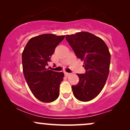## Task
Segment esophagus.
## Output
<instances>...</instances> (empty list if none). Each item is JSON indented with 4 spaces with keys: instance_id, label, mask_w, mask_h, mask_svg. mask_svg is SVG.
I'll use <instances>...</instances> for the list:
<instances>
[{
    "instance_id": "obj_1",
    "label": "esophagus",
    "mask_w": 130,
    "mask_h": 130,
    "mask_svg": "<svg viewBox=\"0 0 130 130\" xmlns=\"http://www.w3.org/2000/svg\"><path fill=\"white\" fill-rule=\"evenodd\" d=\"M64 74H65V75L67 76H68L70 75L69 73H67V72H66V71H65V72H64Z\"/></svg>"
}]
</instances>
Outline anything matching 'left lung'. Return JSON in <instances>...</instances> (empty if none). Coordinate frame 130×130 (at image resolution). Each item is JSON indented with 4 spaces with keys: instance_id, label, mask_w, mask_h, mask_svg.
<instances>
[{
    "instance_id": "left-lung-1",
    "label": "left lung",
    "mask_w": 130,
    "mask_h": 130,
    "mask_svg": "<svg viewBox=\"0 0 130 130\" xmlns=\"http://www.w3.org/2000/svg\"><path fill=\"white\" fill-rule=\"evenodd\" d=\"M67 42L76 56L84 61L86 72L77 74L79 83L71 86L78 100L89 101L95 98L103 89L109 72L111 54L106 43L99 37L86 32L67 35Z\"/></svg>"
}]
</instances>
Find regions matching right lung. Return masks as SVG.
Returning a JSON list of instances; mask_svg holds the SVG:
<instances>
[{
  "label": "right lung",
  "mask_w": 130,
  "mask_h": 130,
  "mask_svg": "<svg viewBox=\"0 0 130 130\" xmlns=\"http://www.w3.org/2000/svg\"><path fill=\"white\" fill-rule=\"evenodd\" d=\"M65 38L51 34L32 38L22 54L24 75L34 96L44 103L55 101L59 96L63 72L46 69L55 49Z\"/></svg>",
  "instance_id": "obj_1"
}]
</instances>
